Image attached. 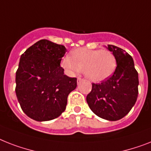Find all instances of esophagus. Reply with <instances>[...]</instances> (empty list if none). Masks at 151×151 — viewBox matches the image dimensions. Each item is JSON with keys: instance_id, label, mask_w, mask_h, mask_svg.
Returning <instances> with one entry per match:
<instances>
[{"instance_id": "esophagus-1", "label": "esophagus", "mask_w": 151, "mask_h": 151, "mask_svg": "<svg viewBox=\"0 0 151 151\" xmlns=\"http://www.w3.org/2000/svg\"><path fill=\"white\" fill-rule=\"evenodd\" d=\"M82 80H83V79H81V78H78V84H80V83L82 81Z\"/></svg>"}]
</instances>
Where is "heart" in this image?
<instances>
[{
    "label": "heart",
    "instance_id": "1",
    "mask_svg": "<svg viewBox=\"0 0 151 151\" xmlns=\"http://www.w3.org/2000/svg\"><path fill=\"white\" fill-rule=\"evenodd\" d=\"M62 67L70 75L84 69L85 77L91 81L99 82L113 73L116 65V57L108 50H90L80 48L66 56L61 63Z\"/></svg>",
    "mask_w": 151,
    "mask_h": 151
}]
</instances>
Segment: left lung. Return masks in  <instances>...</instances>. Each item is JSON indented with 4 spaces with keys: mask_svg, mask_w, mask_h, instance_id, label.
I'll return each mask as SVG.
<instances>
[{
    "mask_svg": "<svg viewBox=\"0 0 151 151\" xmlns=\"http://www.w3.org/2000/svg\"><path fill=\"white\" fill-rule=\"evenodd\" d=\"M116 57V68L113 74L100 84H92L87 95L91 110L99 117L116 121L127 116L138 96V73L132 56L113 45L106 47Z\"/></svg>",
    "mask_w": 151,
    "mask_h": 151,
    "instance_id": "obj_1",
    "label": "left lung"
}]
</instances>
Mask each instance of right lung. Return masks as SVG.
Returning a JSON list of instances; mask_svg holds the SVG:
<instances>
[{"mask_svg":"<svg viewBox=\"0 0 151 151\" xmlns=\"http://www.w3.org/2000/svg\"><path fill=\"white\" fill-rule=\"evenodd\" d=\"M66 52L63 45L41 40L21 56L15 92L22 109L29 118L50 121L66 109L67 97L77 87V78L65 75L60 67Z\"/></svg>","mask_w":151,"mask_h":151,"instance_id":"add662e5","label":"right lung"}]
</instances>
